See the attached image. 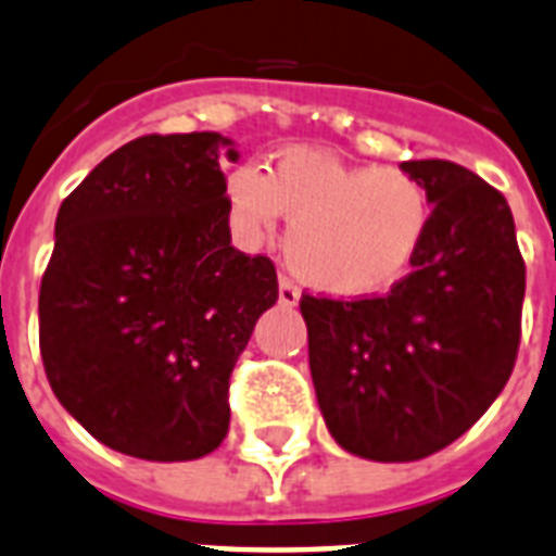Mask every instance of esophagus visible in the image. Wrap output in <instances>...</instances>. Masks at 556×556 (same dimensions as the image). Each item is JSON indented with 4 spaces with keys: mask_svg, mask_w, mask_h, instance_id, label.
I'll use <instances>...</instances> for the list:
<instances>
[{
    "mask_svg": "<svg viewBox=\"0 0 556 556\" xmlns=\"http://www.w3.org/2000/svg\"><path fill=\"white\" fill-rule=\"evenodd\" d=\"M296 302H300V288L293 286L288 277H279V305L293 308Z\"/></svg>",
    "mask_w": 556,
    "mask_h": 556,
    "instance_id": "34e87169",
    "label": "esophagus"
}]
</instances>
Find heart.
I'll list each match as a JSON object with an SVG mask.
<instances>
[{
	"instance_id": "b5f03b06",
	"label": "heart",
	"mask_w": 556,
	"mask_h": 556,
	"mask_svg": "<svg viewBox=\"0 0 556 556\" xmlns=\"http://www.w3.org/2000/svg\"><path fill=\"white\" fill-rule=\"evenodd\" d=\"M225 200L248 245H260L277 228V216H288V265L308 286L342 300L391 291L431 228V200L417 176L351 165L302 146L274 153L263 174H228Z\"/></svg>"
}]
</instances>
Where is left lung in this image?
<instances>
[{
    "label": "left lung",
    "mask_w": 556,
    "mask_h": 556,
    "mask_svg": "<svg viewBox=\"0 0 556 556\" xmlns=\"http://www.w3.org/2000/svg\"><path fill=\"white\" fill-rule=\"evenodd\" d=\"M400 170L431 200L414 270L374 300H300L325 426L374 463L428 457L489 410L511 377L526 296L503 193L445 160Z\"/></svg>",
    "instance_id": "1"
}]
</instances>
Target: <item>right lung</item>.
Here are the masks:
<instances>
[{
  "label": "right lung",
  "instance_id": "obj_1",
  "mask_svg": "<svg viewBox=\"0 0 556 556\" xmlns=\"http://www.w3.org/2000/svg\"><path fill=\"white\" fill-rule=\"evenodd\" d=\"M233 139L139 137L56 214L39 291V349L62 408L102 445L185 463L228 434V380L277 302L268 256L231 245L219 162Z\"/></svg>",
  "mask_w": 556,
  "mask_h": 556
}]
</instances>
